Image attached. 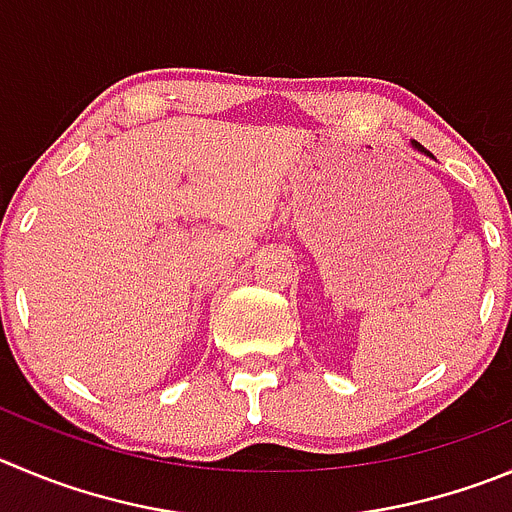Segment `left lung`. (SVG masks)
<instances>
[{"label": "left lung", "instance_id": "1", "mask_svg": "<svg viewBox=\"0 0 512 512\" xmlns=\"http://www.w3.org/2000/svg\"><path fill=\"white\" fill-rule=\"evenodd\" d=\"M414 148H419V151H424V148H422V146H419V143H414ZM424 154H427V151H424Z\"/></svg>", "mask_w": 512, "mask_h": 512}]
</instances>
